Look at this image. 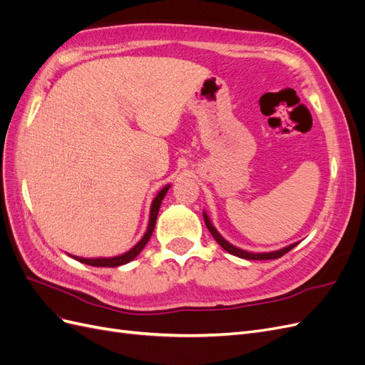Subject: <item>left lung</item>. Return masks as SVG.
I'll return each instance as SVG.
<instances>
[{"mask_svg":"<svg viewBox=\"0 0 365 365\" xmlns=\"http://www.w3.org/2000/svg\"><path fill=\"white\" fill-rule=\"evenodd\" d=\"M202 215H204V222H205L208 231H210V233H212V236L215 237V240L217 242V244H219L220 247H222L227 252L233 254V256H237V257H240V259H247V260H272V259H279V257L284 256V254L288 252V251H291L294 247H297V244H298V242H295V244H291V245L284 247V248H282V250L269 251V252H250V251H245V250L235 247L233 244H230L228 240H225L222 236H220L219 231H217V230L215 228V225L212 224V220H210L208 215H207L205 212H202Z\"/></svg>","mask_w":365,"mask_h":365,"instance_id":"8db88e82","label":"left lung"}]
</instances>
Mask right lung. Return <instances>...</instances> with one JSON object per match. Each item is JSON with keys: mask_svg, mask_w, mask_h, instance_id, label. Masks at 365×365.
Returning <instances> with one entry per match:
<instances>
[{"mask_svg": "<svg viewBox=\"0 0 365 365\" xmlns=\"http://www.w3.org/2000/svg\"><path fill=\"white\" fill-rule=\"evenodd\" d=\"M170 189V184H168L165 187H163V189L158 192V195L153 197L152 201V205H150V215H149V224H148V230L145 236H143L140 239V242L137 245L132 247L129 251L120 254V256H115V257H96V259H86V257H77V256H71V254H68L70 257L76 259L77 262L81 263H85V264H90V267H108V268H114V267H120V264H126L129 262L134 260L138 254L143 251V248L146 247V244L149 242L152 233H153V228H155V224H157V216H158V212H160V207H161V202L164 200L165 193H168V190Z\"/></svg>", "mask_w": 365, "mask_h": 365, "instance_id": "add662e5", "label": "right lung"}]
</instances>
